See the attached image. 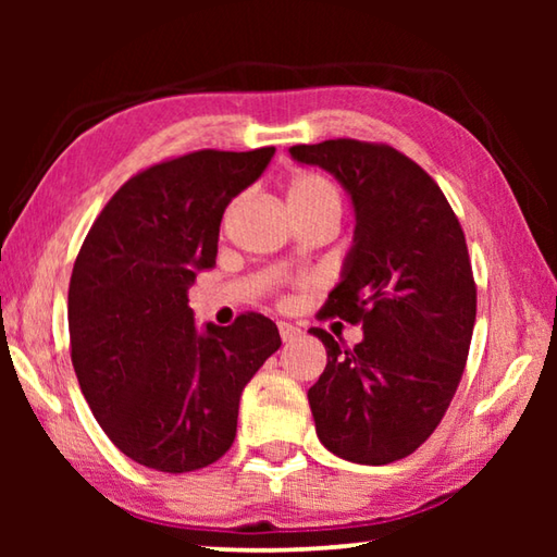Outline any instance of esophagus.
<instances>
[{
  "mask_svg": "<svg viewBox=\"0 0 557 557\" xmlns=\"http://www.w3.org/2000/svg\"><path fill=\"white\" fill-rule=\"evenodd\" d=\"M277 329H280V338H282V342H285V344L295 342V338L301 334L295 324H287V322H280Z\"/></svg>",
  "mask_w": 557,
  "mask_h": 557,
  "instance_id": "34e87169",
  "label": "esophagus"
}]
</instances>
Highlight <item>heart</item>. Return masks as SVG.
Returning <instances> with one entry per match:
<instances>
[{
    "label": "heart",
    "instance_id": "b5f03b06",
    "mask_svg": "<svg viewBox=\"0 0 557 557\" xmlns=\"http://www.w3.org/2000/svg\"><path fill=\"white\" fill-rule=\"evenodd\" d=\"M287 203L289 209H336L342 206L338 201L336 186L326 176L305 172L292 178L287 186Z\"/></svg>",
    "mask_w": 557,
    "mask_h": 557
}]
</instances>
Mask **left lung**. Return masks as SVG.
Segmentation results:
<instances>
[{"label":"left lung","instance_id":"1","mask_svg":"<svg viewBox=\"0 0 557 557\" xmlns=\"http://www.w3.org/2000/svg\"><path fill=\"white\" fill-rule=\"evenodd\" d=\"M322 166L354 206V245L324 317L361 324L363 342L326 348L309 388L317 437L356 465L412 455L445 418L465 373L476 319V285L465 231L442 188L388 145L326 139L289 147Z\"/></svg>","mask_w":557,"mask_h":557}]
</instances>
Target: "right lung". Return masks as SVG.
Returning a JSON list of instances; mask_svg holds the SVG:
<instances>
[{
	"label": "right lung",
	"instance_id": "1",
	"mask_svg": "<svg viewBox=\"0 0 557 557\" xmlns=\"http://www.w3.org/2000/svg\"><path fill=\"white\" fill-rule=\"evenodd\" d=\"M275 147L201 149L132 176L92 223L69 287L71 361L122 455L184 474L231 449L240 393L280 348L262 314L196 326L188 287L211 270L225 206Z\"/></svg>",
	"mask_w": 557,
	"mask_h": 557
}]
</instances>
